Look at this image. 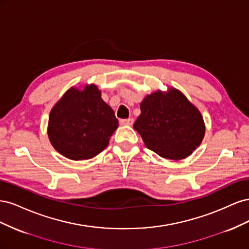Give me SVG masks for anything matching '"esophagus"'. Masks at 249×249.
<instances>
[{"instance_id":"obj_1","label":"esophagus","mask_w":249,"mask_h":249,"mask_svg":"<svg viewBox=\"0 0 249 249\" xmlns=\"http://www.w3.org/2000/svg\"><path fill=\"white\" fill-rule=\"evenodd\" d=\"M133 123H134L133 118H127V119L120 120V124H123V125H132Z\"/></svg>"}]
</instances>
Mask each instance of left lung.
Listing matches in <instances>:
<instances>
[{
	"instance_id": "left-lung-1",
	"label": "left lung",
	"mask_w": 249,
	"mask_h": 249,
	"mask_svg": "<svg viewBox=\"0 0 249 249\" xmlns=\"http://www.w3.org/2000/svg\"><path fill=\"white\" fill-rule=\"evenodd\" d=\"M134 129L147 148L169 160H182L200 145L206 125L199 110L179 90L146 95Z\"/></svg>"
}]
</instances>
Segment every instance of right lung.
Returning <instances> with one entry per match:
<instances>
[{"label":"right lung","mask_w":249,"mask_h":249,"mask_svg":"<svg viewBox=\"0 0 249 249\" xmlns=\"http://www.w3.org/2000/svg\"><path fill=\"white\" fill-rule=\"evenodd\" d=\"M118 127L114 111L102 99L94 84L71 87L52 108L48 136L51 144L67 159L87 160L109 144Z\"/></svg>","instance_id":"right-lung-1"}]
</instances>
